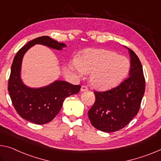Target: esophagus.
<instances>
[{
    "label": "esophagus",
    "instance_id": "1",
    "mask_svg": "<svg viewBox=\"0 0 161 161\" xmlns=\"http://www.w3.org/2000/svg\"><path fill=\"white\" fill-rule=\"evenodd\" d=\"M87 90H88L87 86H86L85 85L81 86V92H85V91H87Z\"/></svg>",
    "mask_w": 161,
    "mask_h": 161
}]
</instances>
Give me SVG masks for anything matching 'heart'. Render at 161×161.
<instances>
[{"label":"heart","instance_id":"heart-1","mask_svg":"<svg viewBox=\"0 0 161 161\" xmlns=\"http://www.w3.org/2000/svg\"><path fill=\"white\" fill-rule=\"evenodd\" d=\"M71 67L79 76L90 74L92 85L99 89L112 87L127 76L130 62L127 57L106 49H88L79 59H74Z\"/></svg>","mask_w":161,"mask_h":161}]
</instances>
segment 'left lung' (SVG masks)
I'll return each mask as SVG.
<instances>
[{
	"label": "left lung",
	"mask_w": 161,
	"mask_h": 161,
	"mask_svg": "<svg viewBox=\"0 0 161 161\" xmlns=\"http://www.w3.org/2000/svg\"><path fill=\"white\" fill-rule=\"evenodd\" d=\"M130 56V76L111 90L94 91L95 102L88 111L92 125L99 130L113 132L125 127L138 113L143 97L145 81L141 62L133 51Z\"/></svg>",
	"instance_id": "left-lung-1"
}]
</instances>
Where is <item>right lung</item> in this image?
<instances>
[{"instance_id": "1", "label": "right lung", "mask_w": 161, "mask_h": 161, "mask_svg": "<svg viewBox=\"0 0 161 161\" xmlns=\"http://www.w3.org/2000/svg\"><path fill=\"white\" fill-rule=\"evenodd\" d=\"M35 44L47 46L62 50L66 45L51 39L48 36L36 38L24 46L15 56L11 65L8 90L18 114L26 120L37 125L48 123L59 113L64 100L78 93L80 85H74L65 81H56L44 87L30 88L21 79V67L24 53Z\"/></svg>"}]
</instances>
